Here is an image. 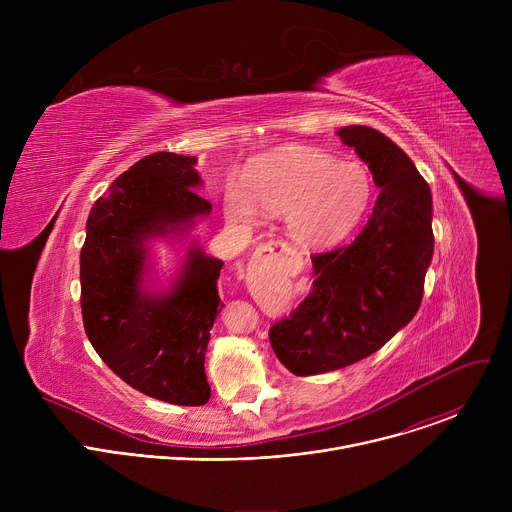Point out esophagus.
I'll list each match as a JSON object with an SVG mask.
<instances>
[{
    "mask_svg": "<svg viewBox=\"0 0 512 512\" xmlns=\"http://www.w3.org/2000/svg\"><path fill=\"white\" fill-rule=\"evenodd\" d=\"M298 255L296 251L291 249L289 245L281 243V241H269L265 245H261L255 251V261H277V263H291Z\"/></svg>",
    "mask_w": 512,
    "mask_h": 512,
    "instance_id": "1",
    "label": "esophagus"
}]
</instances>
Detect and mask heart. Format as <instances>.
<instances>
[{"label":"heart","mask_w":512,"mask_h":512,"mask_svg":"<svg viewBox=\"0 0 512 512\" xmlns=\"http://www.w3.org/2000/svg\"><path fill=\"white\" fill-rule=\"evenodd\" d=\"M375 194L369 166L310 148L287 145L253 160L243 182L229 180L223 194L229 221L257 225L260 210L283 214L285 233L304 249L344 243L364 221Z\"/></svg>","instance_id":"heart-1"}]
</instances>
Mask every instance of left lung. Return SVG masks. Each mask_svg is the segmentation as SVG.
<instances>
[{"label": "left lung", "instance_id": "1", "mask_svg": "<svg viewBox=\"0 0 512 512\" xmlns=\"http://www.w3.org/2000/svg\"><path fill=\"white\" fill-rule=\"evenodd\" d=\"M336 135L369 166L379 196L350 245L312 257L310 296L269 330L275 356L298 377L350 367L385 346L417 314L433 257L431 190L411 158L367 125Z\"/></svg>", "mask_w": 512, "mask_h": 512}]
</instances>
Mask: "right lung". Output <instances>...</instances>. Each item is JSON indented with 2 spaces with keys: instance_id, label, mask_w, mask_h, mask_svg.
<instances>
[{
  "instance_id": "right-lung-1",
  "label": "right lung",
  "mask_w": 512,
  "mask_h": 512,
  "mask_svg": "<svg viewBox=\"0 0 512 512\" xmlns=\"http://www.w3.org/2000/svg\"><path fill=\"white\" fill-rule=\"evenodd\" d=\"M198 158L156 152L113 180L87 218L81 249L85 332L107 367L135 391L172 405H204V356L225 306L223 261L194 229L212 212L196 194ZM170 244L175 265L160 276L155 245Z\"/></svg>"
}]
</instances>
